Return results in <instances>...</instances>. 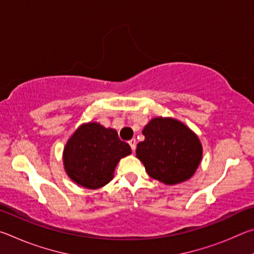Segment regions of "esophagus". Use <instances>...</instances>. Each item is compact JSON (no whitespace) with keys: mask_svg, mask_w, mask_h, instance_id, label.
<instances>
[{"mask_svg":"<svg viewBox=\"0 0 254 254\" xmlns=\"http://www.w3.org/2000/svg\"><path fill=\"white\" fill-rule=\"evenodd\" d=\"M128 144H130L132 151H134L135 148H136V140L135 139H131L130 141H128Z\"/></svg>","mask_w":254,"mask_h":254,"instance_id":"obj_1","label":"esophagus"}]
</instances>
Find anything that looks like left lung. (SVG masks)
<instances>
[{"mask_svg": "<svg viewBox=\"0 0 254 254\" xmlns=\"http://www.w3.org/2000/svg\"><path fill=\"white\" fill-rule=\"evenodd\" d=\"M144 141L137 143L136 158L149 176L166 185L183 183L198 167L203 149L198 137L174 119H152L143 128Z\"/></svg>", "mask_w": 254, "mask_h": 254, "instance_id": "obj_1", "label": "left lung"}]
</instances>
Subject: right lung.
<instances>
[{"label": "right lung", "instance_id": "add662e5", "mask_svg": "<svg viewBox=\"0 0 254 254\" xmlns=\"http://www.w3.org/2000/svg\"><path fill=\"white\" fill-rule=\"evenodd\" d=\"M131 153L114 128L87 123L77 128L64 149V165L69 178L88 189L103 187L113 178L120 159Z\"/></svg>", "mask_w": 254, "mask_h": 254}]
</instances>
